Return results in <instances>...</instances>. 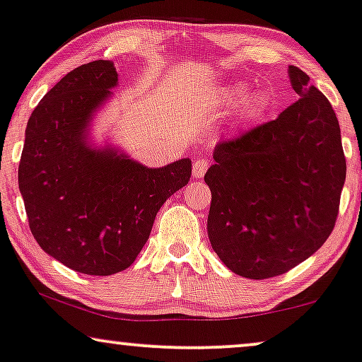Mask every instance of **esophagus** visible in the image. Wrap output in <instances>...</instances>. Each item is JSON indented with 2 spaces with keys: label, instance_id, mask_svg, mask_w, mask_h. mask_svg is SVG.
Masks as SVG:
<instances>
[{
  "label": "esophagus",
  "instance_id": "obj_1",
  "mask_svg": "<svg viewBox=\"0 0 362 362\" xmlns=\"http://www.w3.org/2000/svg\"><path fill=\"white\" fill-rule=\"evenodd\" d=\"M209 168V162L205 158H197L194 162V167H192V175L195 178H200L204 175L205 172H207Z\"/></svg>",
  "mask_w": 362,
  "mask_h": 362
}]
</instances>
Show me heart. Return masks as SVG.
Here are the masks:
<instances>
[{"instance_id": "1", "label": "heart", "mask_w": 362, "mask_h": 362, "mask_svg": "<svg viewBox=\"0 0 362 362\" xmlns=\"http://www.w3.org/2000/svg\"><path fill=\"white\" fill-rule=\"evenodd\" d=\"M245 95H247V86H244V85L230 86V88L226 91V98L230 103L240 102ZM262 103H264V100L260 95H252V97L249 98V102H247V108H249V112H257V110L262 107Z\"/></svg>"}]
</instances>
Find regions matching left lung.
Segmentation results:
<instances>
[{
  "mask_svg": "<svg viewBox=\"0 0 362 362\" xmlns=\"http://www.w3.org/2000/svg\"><path fill=\"white\" fill-rule=\"evenodd\" d=\"M299 100L276 120L218 141L204 180L209 240L247 279L286 274L331 235L346 180L336 113L309 76L289 66Z\"/></svg>",
  "mask_w": 362,
  "mask_h": 362,
  "instance_id": "8db88e82",
  "label": "left lung"
}]
</instances>
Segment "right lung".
Wrapping results in <instances>:
<instances>
[{"instance_id":"obj_1","label":"right lung","mask_w":362,"mask_h":362,"mask_svg":"<svg viewBox=\"0 0 362 362\" xmlns=\"http://www.w3.org/2000/svg\"><path fill=\"white\" fill-rule=\"evenodd\" d=\"M117 81L115 66L107 59L63 76L31 113L18 167L35 240L63 265L88 276L130 267L158 209L192 173L189 158L147 168L86 145L91 113Z\"/></svg>"}]
</instances>
